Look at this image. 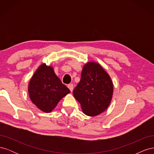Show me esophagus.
Listing matches in <instances>:
<instances>
[{"label":"esophagus","instance_id":"obj_1","mask_svg":"<svg viewBox=\"0 0 154 154\" xmlns=\"http://www.w3.org/2000/svg\"><path fill=\"white\" fill-rule=\"evenodd\" d=\"M67 87H68V88L70 89V91H71V92H72L73 88H74V85H73V84H72V83H70V84H69V85H67Z\"/></svg>","mask_w":154,"mask_h":154}]
</instances>
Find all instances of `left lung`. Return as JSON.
I'll list each match as a JSON object with an SVG mask.
<instances>
[{
    "instance_id": "left-lung-1",
    "label": "left lung",
    "mask_w": 154,
    "mask_h": 154,
    "mask_svg": "<svg viewBox=\"0 0 154 154\" xmlns=\"http://www.w3.org/2000/svg\"><path fill=\"white\" fill-rule=\"evenodd\" d=\"M113 91L109 74L100 63L88 62L83 67L80 82L74 89L73 95L80 103L83 113L96 116L108 108Z\"/></svg>"
}]
</instances>
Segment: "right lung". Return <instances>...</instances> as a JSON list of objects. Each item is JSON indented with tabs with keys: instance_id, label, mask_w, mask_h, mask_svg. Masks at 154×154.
I'll return each instance as SVG.
<instances>
[{
	"instance_id": "add662e5",
	"label": "right lung",
	"mask_w": 154,
	"mask_h": 154,
	"mask_svg": "<svg viewBox=\"0 0 154 154\" xmlns=\"http://www.w3.org/2000/svg\"><path fill=\"white\" fill-rule=\"evenodd\" d=\"M28 93L32 103L40 110L51 112L70 90L56 75L52 66L41 64L31 77Z\"/></svg>"
}]
</instances>
